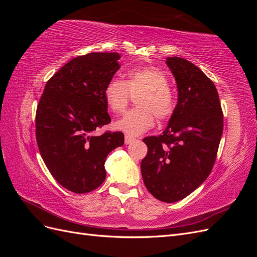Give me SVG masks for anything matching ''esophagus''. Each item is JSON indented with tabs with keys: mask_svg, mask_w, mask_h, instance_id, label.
I'll return each mask as SVG.
<instances>
[{
	"mask_svg": "<svg viewBox=\"0 0 257 257\" xmlns=\"http://www.w3.org/2000/svg\"><path fill=\"white\" fill-rule=\"evenodd\" d=\"M134 141H135L134 137H132V136H130V135H125V136H124V142H125L126 145L132 144Z\"/></svg>",
	"mask_w": 257,
	"mask_h": 257,
	"instance_id": "1",
	"label": "esophagus"
}]
</instances>
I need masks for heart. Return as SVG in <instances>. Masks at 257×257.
Wrapping results in <instances>:
<instances>
[{"instance_id":"1","label":"heart","mask_w":257,"mask_h":257,"mask_svg":"<svg viewBox=\"0 0 257 257\" xmlns=\"http://www.w3.org/2000/svg\"><path fill=\"white\" fill-rule=\"evenodd\" d=\"M138 93L135 108L124 113L115 122V127L128 135H139L154 125L155 116L162 121L168 120L175 111V96L168 87L164 72L153 66L135 67L126 73V80L112 78L104 89V98L109 109L122 112L132 94Z\"/></svg>"}]
</instances>
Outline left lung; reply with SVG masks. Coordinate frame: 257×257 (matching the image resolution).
<instances>
[{"label":"left lung","instance_id":"left-lung-1","mask_svg":"<svg viewBox=\"0 0 257 257\" xmlns=\"http://www.w3.org/2000/svg\"><path fill=\"white\" fill-rule=\"evenodd\" d=\"M178 87V103L159 136L144 138L148 153L141 168L146 188L164 203L183 199L203 183L216 159L223 111L214 83L191 63L167 58Z\"/></svg>","mask_w":257,"mask_h":257}]
</instances>
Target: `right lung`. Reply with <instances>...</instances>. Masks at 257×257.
<instances>
[{
  "label": "right lung",
  "instance_id": "1",
  "mask_svg": "<svg viewBox=\"0 0 257 257\" xmlns=\"http://www.w3.org/2000/svg\"><path fill=\"white\" fill-rule=\"evenodd\" d=\"M116 52H91L74 58L45 85L35 126L40 153L56 180L82 194L106 178L105 161L124 144L121 132H93L110 123L104 89L120 68Z\"/></svg>",
  "mask_w": 257,
  "mask_h": 257
}]
</instances>
